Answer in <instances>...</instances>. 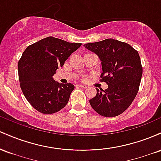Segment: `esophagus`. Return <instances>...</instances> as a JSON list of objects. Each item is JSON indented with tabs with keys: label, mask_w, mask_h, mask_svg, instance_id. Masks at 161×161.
I'll use <instances>...</instances> for the list:
<instances>
[{
	"label": "esophagus",
	"mask_w": 161,
	"mask_h": 161,
	"mask_svg": "<svg viewBox=\"0 0 161 161\" xmlns=\"http://www.w3.org/2000/svg\"><path fill=\"white\" fill-rule=\"evenodd\" d=\"M76 87H79V88H87L86 86H85V85H76L75 86Z\"/></svg>",
	"instance_id": "1"
}]
</instances>
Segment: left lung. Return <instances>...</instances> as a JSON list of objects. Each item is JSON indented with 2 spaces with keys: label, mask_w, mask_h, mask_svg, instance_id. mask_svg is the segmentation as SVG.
<instances>
[{
  "label": "left lung",
  "mask_w": 161,
  "mask_h": 161,
  "mask_svg": "<svg viewBox=\"0 0 161 161\" xmlns=\"http://www.w3.org/2000/svg\"><path fill=\"white\" fill-rule=\"evenodd\" d=\"M84 46L98 56L103 71L101 81L108 85L105 90L97 88L96 95L89 101L92 108L106 117L119 115L130 106L139 88L142 66L138 51L113 38Z\"/></svg>",
  "instance_id": "1"
}]
</instances>
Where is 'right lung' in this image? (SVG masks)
I'll return each mask as SVG.
<instances>
[{
  "label": "right lung",
  "instance_id": "right-lung-1",
  "mask_svg": "<svg viewBox=\"0 0 161 161\" xmlns=\"http://www.w3.org/2000/svg\"><path fill=\"white\" fill-rule=\"evenodd\" d=\"M81 45L50 36L24 51L18 63L20 87L29 104L38 112L54 114L67 104L74 86L57 82L53 75Z\"/></svg>",
  "mask_w": 161,
  "mask_h": 161
}]
</instances>
